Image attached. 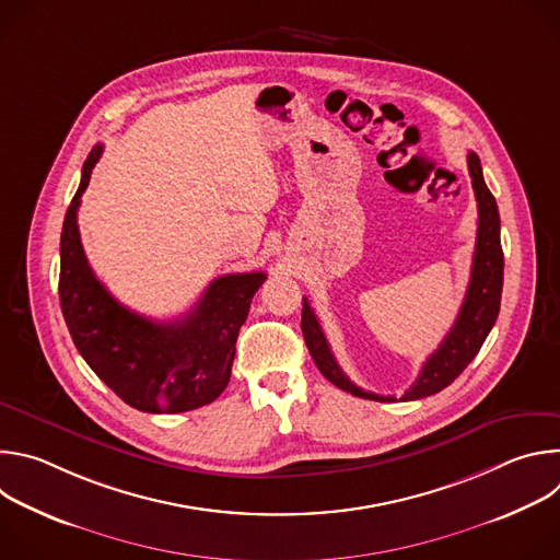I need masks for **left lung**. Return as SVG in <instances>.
<instances>
[{
  "instance_id": "obj_1",
  "label": "left lung",
  "mask_w": 560,
  "mask_h": 560,
  "mask_svg": "<svg viewBox=\"0 0 560 560\" xmlns=\"http://www.w3.org/2000/svg\"><path fill=\"white\" fill-rule=\"evenodd\" d=\"M467 168H469L471 188L478 203L476 250L471 261L469 285L452 330L445 335L436 352L428 357L419 378L410 385V389H406L401 401H417V398L436 394L443 387H447L469 365V361L478 354V350H481L492 326L497 324V316L501 310L503 248H501L499 206L494 195L486 186L481 159L476 156V152L467 154ZM301 330L316 368L322 370V374L330 383H335L339 389L350 392L359 398H370V401H383V404L396 401V396L365 392L346 376L305 296H303V312H301Z\"/></svg>"
}]
</instances>
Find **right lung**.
I'll use <instances>...</instances> for the list:
<instances>
[{
	"label": "right lung",
	"mask_w": 560,
	"mask_h": 560,
	"mask_svg": "<svg viewBox=\"0 0 560 560\" xmlns=\"http://www.w3.org/2000/svg\"><path fill=\"white\" fill-rule=\"evenodd\" d=\"M102 152L95 145L84 162L61 228L59 303L68 332L124 404L150 415L197 410L225 389L238 328L266 272L214 279L188 314L166 324L124 307L91 270L77 228V208Z\"/></svg>",
	"instance_id": "add662e5"
}]
</instances>
